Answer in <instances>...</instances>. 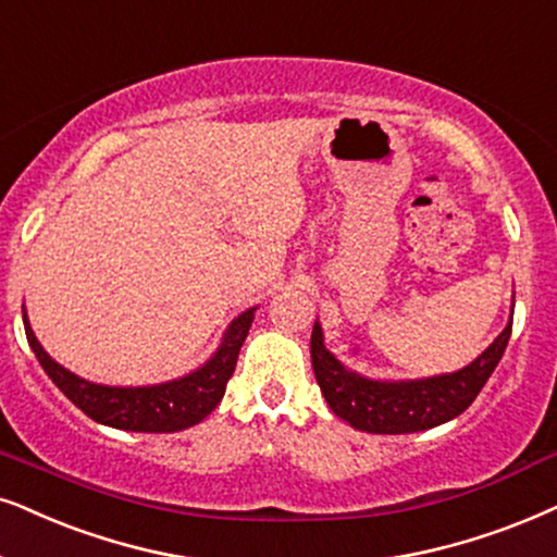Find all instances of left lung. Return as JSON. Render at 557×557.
<instances>
[{
  "mask_svg": "<svg viewBox=\"0 0 557 557\" xmlns=\"http://www.w3.org/2000/svg\"><path fill=\"white\" fill-rule=\"evenodd\" d=\"M511 317L494 343L471 363L428 379H368L352 371L324 345L320 320L312 327V368L324 401L341 420L371 435H409L455 420L499 366L511 335Z\"/></svg>",
  "mask_w": 557,
  "mask_h": 557,
  "instance_id": "8db88e82",
  "label": "left lung"
}]
</instances>
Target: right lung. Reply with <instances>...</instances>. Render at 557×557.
Returning a JSON list of instances; mask_svg holds the SVG:
<instances>
[{
  "label": "right lung",
  "mask_w": 557,
  "mask_h": 557,
  "mask_svg": "<svg viewBox=\"0 0 557 557\" xmlns=\"http://www.w3.org/2000/svg\"><path fill=\"white\" fill-rule=\"evenodd\" d=\"M256 309L258 307L245 309L230 322L216 350L199 368L178 375V379L148 386L97 384V381L71 373L69 368L50 358L38 343L25 307L23 322L27 343H30L42 371L94 422L127 432H178L199 424L222 401Z\"/></svg>",
  "instance_id": "1"
}]
</instances>
